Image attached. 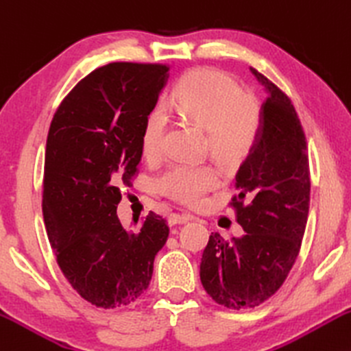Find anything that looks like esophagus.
Here are the masks:
<instances>
[{"label":"esophagus","mask_w":351,"mask_h":351,"mask_svg":"<svg viewBox=\"0 0 351 351\" xmlns=\"http://www.w3.org/2000/svg\"><path fill=\"white\" fill-rule=\"evenodd\" d=\"M189 221H193V216H189V214H170V217H168L170 226H176V223H186Z\"/></svg>","instance_id":"obj_1"}]
</instances>
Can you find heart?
Returning a JSON list of instances; mask_svg holds the SVG:
<instances>
[{"instance_id":"obj_1","label":"heart","mask_w":351,"mask_h":351,"mask_svg":"<svg viewBox=\"0 0 351 351\" xmlns=\"http://www.w3.org/2000/svg\"><path fill=\"white\" fill-rule=\"evenodd\" d=\"M170 106L208 130L213 154L222 162L234 163L247 157L260 132L261 112L252 96L243 95L235 80L223 71L202 69L178 83ZM168 114L155 108L147 114L142 129V149L149 157L163 152ZM221 173L214 165L181 162L163 173L158 184L162 193L184 204H196L216 188Z\"/></svg>"}]
</instances>
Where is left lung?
Returning a JSON list of instances; mask_svg holds the SVG:
<instances>
[{
	"instance_id": "obj_1",
	"label": "left lung",
	"mask_w": 351,
	"mask_h": 351,
	"mask_svg": "<svg viewBox=\"0 0 351 351\" xmlns=\"http://www.w3.org/2000/svg\"><path fill=\"white\" fill-rule=\"evenodd\" d=\"M255 145L235 175L232 199L245 234L230 242L213 232L201 258L206 293L229 309L256 307L271 298L298 258L311 201L304 130L288 96L267 77Z\"/></svg>"
}]
</instances>
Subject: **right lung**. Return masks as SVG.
<instances>
[{
  "instance_id": "1",
  "label": "right lung",
  "mask_w": 351,
  "mask_h": 351,
  "mask_svg": "<svg viewBox=\"0 0 351 351\" xmlns=\"http://www.w3.org/2000/svg\"><path fill=\"white\" fill-rule=\"evenodd\" d=\"M165 65L109 63L91 71L55 112L44 171L45 229L73 289L103 309L128 306L149 288L168 239L149 213L138 229L117 217L121 186L142 158V129L170 75Z\"/></svg>"
}]
</instances>
